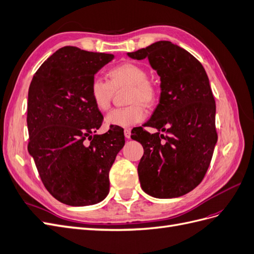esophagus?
<instances>
[{"label": "esophagus", "instance_id": "34e87169", "mask_svg": "<svg viewBox=\"0 0 254 254\" xmlns=\"http://www.w3.org/2000/svg\"><path fill=\"white\" fill-rule=\"evenodd\" d=\"M124 134H125L126 139H130V135H131V131H130V129H125Z\"/></svg>", "mask_w": 254, "mask_h": 254}]
</instances>
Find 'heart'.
<instances>
[{
    "mask_svg": "<svg viewBox=\"0 0 254 254\" xmlns=\"http://www.w3.org/2000/svg\"><path fill=\"white\" fill-rule=\"evenodd\" d=\"M109 81L95 76L90 83V97L99 111L110 108L114 90L128 87L126 108L113 109L108 113L105 123L107 126L129 128L139 124L145 119L143 106H151L156 101V89L147 80L148 74L145 68L132 63H123L110 68Z\"/></svg>",
    "mask_w": 254,
    "mask_h": 254,
    "instance_id": "1",
    "label": "heart"
}]
</instances>
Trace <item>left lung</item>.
<instances>
[{"instance_id":"1","label":"left lung","mask_w":254,"mask_h":254,"mask_svg":"<svg viewBox=\"0 0 254 254\" xmlns=\"http://www.w3.org/2000/svg\"><path fill=\"white\" fill-rule=\"evenodd\" d=\"M127 55L148 58L161 80L159 104L144 125L158 132L150 134L141 127L131 135L144 148L137 166L141 188L156 198L186 195L202 181L217 142L216 105L209 78L191 54L171 41H158Z\"/></svg>"}]
</instances>
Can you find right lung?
Listing matches in <instances>:
<instances>
[{"label":"right lung","instance_id":"1","mask_svg":"<svg viewBox=\"0 0 254 254\" xmlns=\"http://www.w3.org/2000/svg\"><path fill=\"white\" fill-rule=\"evenodd\" d=\"M113 58L112 54L61 48L30 82L28 152L45 189L67 205L104 200L109 193V171L125 144L118 127L93 134L102 126L103 114L90 97V83Z\"/></svg>","mask_w":254,"mask_h":254}]
</instances>
